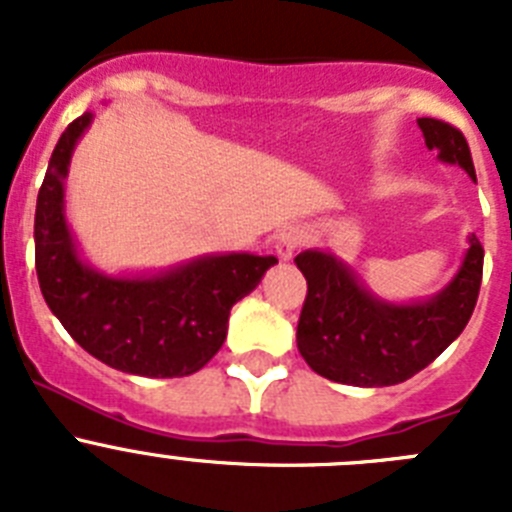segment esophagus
I'll use <instances>...</instances> for the list:
<instances>
[{"instance_id":"esophagus-1","label":"esophagus","mask_w":512,"mask_h":512,"mask_svg":"<svg viewBox=\"0 0 512 512\" xmlns=\"http://www.w3.org/2000/svg\"><path fill=\"white\" fill-rule=\"evenodd\" d=\"M302 241H305L302 230L295 228V225H289V228L279 230L277 238H274V253H277L282 261H289L292 256H295L297 248L302 246Z\"/></svg>"}]
</instances>
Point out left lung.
Instances as JSON below:
<instances>
[{
	"instance_id": "8db88e82",
	"label": "left lung",
	"mask_w": 512,
	"mask_h": 512,
	"mask_svg": "<svg viewBox=\"0 0 512 512\" xmlns=\"http://www.w3.org/2000/svg\"><path fill=\"white\" fill-rule=\"evenodd\" d=\"M425 146L443 164H459L477 182L467 138L454 125L420 117ZM307 279L297 348L312 372L354 387H390L418 374L467 328L482 284L485 248L469 235L459 271L438 295L395 305L374 297L351 266L325 251L295 259Z\"/></svg>"
}]
</instances>
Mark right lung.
I'll list each match as a JSON object with an SVG mask.
<instances>
[{"mask_svg": "<svg viewBox=\"0 0 512 512\" xmlns=\"http://www.w3.org/2000/svg\"><path fill=\"white\" fill-rule=\"evenodd\" d=\"M92 117L84 112L63 130L38 192L40 292L69 336L102 364L138 377L200 372L228 336L230 307L259 287L277 259L215 253L151 277H107L84 264L63 212V182Z\"/></svg>", "mask_w": 512, "mask_h": 512, "instance_id": "right-lung-1", "label": "right lung"}]
</instances>
